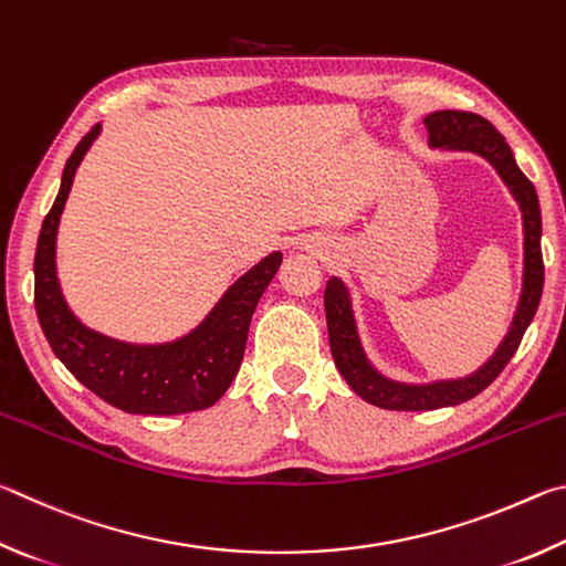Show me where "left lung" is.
<instances>
[{
	"label": "left lung",
	"mask_w": 566,
	"mask_h": 566,
	"mask_svg": "<svg viewBox=\"0 0 566 566\" xmlns=\"http://www.w3.org/2000/svg\"><path fill=\"white\" fill-rule=\"evenodd\" d=\"M428 128V146L440 151H464L474 154L488 161L502 184L507 186L522 213V291L517 308H514L512 323L504 333L502 343L484 360L478 370L462 378H440L430 382H405L385 375L378 365L370 360L365 350L358 321L353 311V295L338 275H333L325 285V318H328V335L335 368L340 370L345 382L365 402L382 410L422 412L454 408V405L472 400L504 370V365L520 348L524 331L537 313L544 285V263H542V213L539 198L527 176L520 171L514 161L512 148L504 136L494 128L488 118L472 112H454V108H440L422 118Z\"/></svg>",
	"instance_id": "8db88e82"
}]
</instances>
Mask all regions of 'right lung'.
Here are the masks:
<instances>
[{
    "instance_id": "obj_1",
    "label": "right lung",
    "mask_w": 566,
    "mask_h": 566,
    "mask_svg": "<svg viewBox=\"0 0 566 566\" xmlns=\"http://www.w3.org/2000/svg\"><path fill=\"white\" fill-rule=\"evenodd\" d=\"M102 134L88 132L69 156L56 201L39 231L34 255V305L49 345L66 370L114 408L132 415H181L211 408L241 368L258 301L281 268L273 251L245 271L206 318L166 343H128L88 328L69 308L56 275V233L78 164Z\"/></svg>"
}]
</instances>
